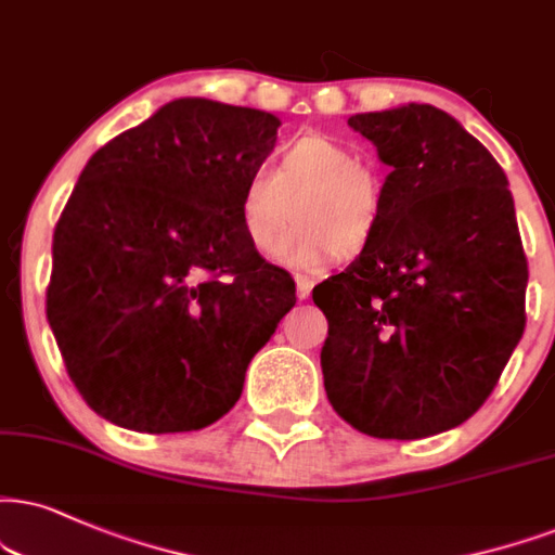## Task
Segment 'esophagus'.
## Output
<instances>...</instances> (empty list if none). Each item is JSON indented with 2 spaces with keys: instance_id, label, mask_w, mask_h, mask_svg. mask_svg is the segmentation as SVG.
Masks as SVG:
<instances>
[{
  "instance_id": "34e87169",
  "label": "esophagus",
  "mask_w": 555,
  "mask_h": 555,
  "mask_svg": "<svg viewBox=\"0 0 555 555\" xmlns=\"http://www.w3.org/2000/svg\"><path fill=\"white\" fill-rule=\"evenodd\" d=\"M311 291H313V280L306 275H296V296L300 300H306L311 296Z\"/></svg>"
}]
</instances>
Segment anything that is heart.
<instances>
[{"label":"heart","mask_w":555,"mask_h":555,"mask_svg":"<svg viewBox=\"0 0 555 555\" xmlns=\"http://www.w3.org/2000/svg\"><path fill=\"white\" fill-rule=\"evenodd\" d=\"M294 203L297 218L279 231ZM238 229L259 255H270L276 236L280 264L311 270L326 257H358L378 236L383 184L371 164L332 135H300L280 154L275 172L255 169L238 195Z\"/></svg>","instance_id":"heart-1"}]
</instances>
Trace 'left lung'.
<instances>
[{"instance_id":"obj_1","label":"left lung","mask_w":555,"mask_h":555,"mask_svg":"<svg viewBox=\"0 0 555 555\" xmlns=\"http://www.w3.org/2000/svg\"><path fill=\"white\" fill-rule=\"evenodd\" d=\"M383 182L375 242L313 288L330 403L360 433L420 440L474 416L525 332L528 259L507 175L433 105L352 115Z\"/></svg>"}]
</instances>
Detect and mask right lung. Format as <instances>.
I'll use <instances>...</instances> for the list:
<instances>
[{
    "instance_id": "1",
    "label": "right lung",
    "mask_w": 555,
    "mask_h": 555,
    "mask_svg": "<svg viewBox=\"0 0 555 555\" xmlns=\"http://www.w3.org/2000/svg\"><path fill=\"white\" fill-rule=\"evenodd\" d=\"M280 120L182 98L92 154L53 231L46 317L81 399L135 433L229 412L296 283L238 229Z\"/></svg>"
}]
</instances>
